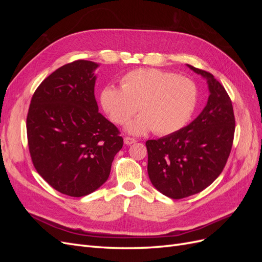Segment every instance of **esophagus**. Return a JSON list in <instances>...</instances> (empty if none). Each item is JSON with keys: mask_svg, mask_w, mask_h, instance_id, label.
I'll return each instance as SVG.
<instances>
[{"mask_svg": "<svg viewBox=\"0 0 262 262\" xmlns=\"http://www.w3.org/2000/svg\"><path fill=\"white\" fill-rule=\"evenodd\" d=\"M123 141H124V144H126V145H131V144H133V143H136V140L132 139V138H129V137L124 138Z\"/></svg>", "mask_w": 262, "mask_h": 262, "instance_id": "obj_1", "label": "esophagus"}]
</instances>
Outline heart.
Segmentation results:
<instances>
[{"mask_svg": "<svg viewBox=\"0 0 262 262\" xmlns=\"http://www.w3.org/2000/svg\"><path fill=\"white\" fill-rule=\"evenodd\" d=\"M198 104V87L185 76L158 69H138L124 74L120 89L106 86L100 105L117 124H124L133 136L154 130L158 136L175 133L189 122Z\"/></svg>", "mask_w": 262, "mask_h": 262, "instance_id": "b5f03b06", "label": "heart"}]
</instances>
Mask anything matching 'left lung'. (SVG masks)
Instances as JSON below:
<instances>
[{"label": "left lung", "mask_w": 262, "mask_h": 262, "mask_svg": "<svg viewBox=\"0 0 262 262\" xmlns=\"http://www.w3.org/2000/svg\"><path fill=\"white\" fill-rule=\"evenodd\" d=\"M187 67L207 80V105L185 128L146 142L149 180L171 199L199 193L220 176L235 132L233 105L224 87L207 71Z\"/></svg>", "instance_id": "left-lung-1"}]
</instances>
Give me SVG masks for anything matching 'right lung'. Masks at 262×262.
Wrapping results in <instances>:
<instances>
[{
    "mask_svg": "<svg viewBox=\"0 0 262 262\" xmlns=\"http://www.w3.org/2000/svg\"><path fill=\"white\" fill-rule=\"evenodd\" d=\"M98 63L77 60L55 70L36 90L27 116L35 168L59 192L90 194L105 184L123 139L95 99Z\"/></svg>",
    "mask_w": 262,
    "mask_h": 262,
    "instance_id": "obj_1",
    "label": "right lung"
}]
</instances>
